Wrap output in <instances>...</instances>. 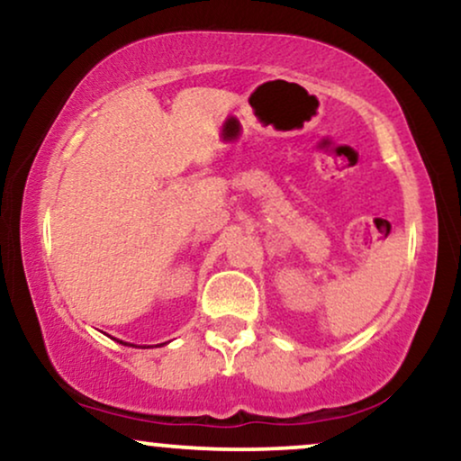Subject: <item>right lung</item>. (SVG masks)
<instances>
[{
	"instance_id": "1",
	"label": "right lung",
	"mask_w": 461,
	"mask_h": 461,
	"mask_svg": "<svg viewBox=\"0 0 461 461\" xmlns=\"http://www.w3.org/2000/svg\"><path fill=\"white\" fill-rule=\"evenodd\" d=\"M121 345H125V342H121Z\"/></svg>"
}]
</instances>
